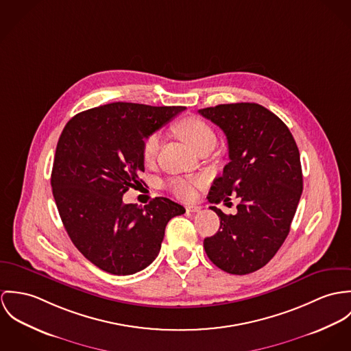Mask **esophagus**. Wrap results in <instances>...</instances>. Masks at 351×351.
Listing matches in <instances>:
<instances>
[{
	"instance_id": "esophagus-1",
	"label": "esophagus",
	"mask_w": 351,
	"mask_h": 351,
	"mask_svg": "<svg viewBox=\"0 0 351 351\" xmlns=\"http://www.w3.org/2000/svg\"><path fill=\"white\" fill-rule=\"evenodd\" d=\"M200 206H196V204H187L186 206V210L187 211H190V213H197V211H200Z\"/></svg>"
}]
</instances>
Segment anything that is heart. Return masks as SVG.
Wrapping results in <instances>:
<instances>
[{
  "mask_svg": "<svg viewBox=\"0 0 351 351\" xmlns=\"http://www.w3.org/2000/svg\"><path fill=\"white\" fill-rule=\"evenodd\" d=\"M173 132L179 138H182L186 144H189L194 151L200 149L202 147H204L210 143L215 144V141H217L214 130L202 118H183L173 126ZM158 148H160L158 136L157 134L148 136L143 143V149H141L143 160L145 162L154 161ZM199 184H202V180H190V179L176 178L169 182L168 187L178 197L189 199L194 195L195 187Z\"/></svg>",
  "mask_w": 351,
  "mask_h": 351,
  "instance_id": "b5f03b06",
  "label": "heart"
}]
</instances>
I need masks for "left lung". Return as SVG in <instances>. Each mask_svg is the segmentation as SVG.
Wrapping results in <instances>:
<instances>
[{"label": "left lung", "mask_w": 351, "mask_h": 351, "mask_svg": "<svg viewBox=\"0 0 351 351\" xmlns=\"http://www.w3.org/2000/svg\"><path fill=\"white\" fill-rule=\"evenodd\" d=\"M199 114L223 130L230 158L207 199L228 204L237 195L241 200L235 215L210 206L221 226L204 238L206 254L225 272H256L285 241L302 196L298 145L288 126L258 104L218 105L200 109Z\"/></svg>", "instance_id": "1"}]
</instances>
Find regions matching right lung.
<instances>
[{
	"label": "right lung",
	"mask_w": 351,
	"mask_h": 351,
	"mask_svg": "<svg viewBox=\"0 0 351 351\" xmlns=\"http://www.w3.org/2000/svg\"><path fill=\"white\" fill-rule=\"evenodd\" d=\"M184 109L114 102L66 123L53 158L52 194L73 243L99 269L117 276L145 269L169 219L186 213L162 196L144 207L122 202L141 184L144 140Z\"/></svg>",
	"instance_id": "1"
}]
</instances>
